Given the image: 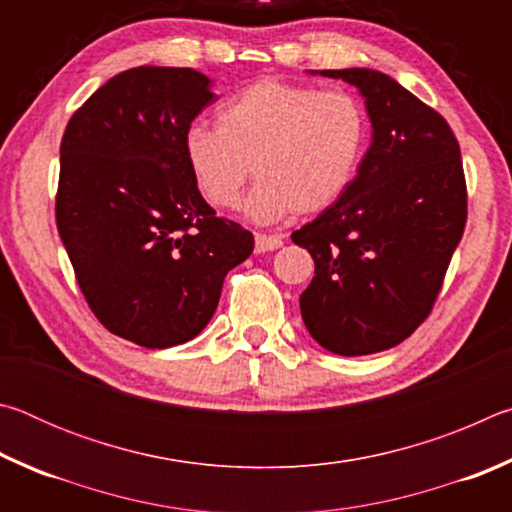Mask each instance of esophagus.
<instances>
[{
	"label": "esophagus",
	"instance_id": "obj_1",
	"mask_svg": "<svg viewBox=\"0 0 512 512\" xmlns=\"http://www.w3.org/2000/svg\"><path fill=\"white\" fill-rule=\"evenodd\" d=\"M284 244L282 237L277 235H257L255 237V253H268V250H277Z\"/></svg>",
	"mask_w": 512,
	"mask_h": 512
}]
</instances>
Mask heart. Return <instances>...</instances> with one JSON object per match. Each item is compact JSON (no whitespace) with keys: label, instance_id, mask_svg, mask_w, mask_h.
<instances>
[{"label":"heart","instance_id":"obj_1","mask_svg":"<svg viewBox=\"0 0 512 512\" xmlns=\"http://www.w3.org/2000/svg\"><path fill=\"white\" fill-rule=\"evenodd\" d=\"M216 119L219 128L185 133L189 173L207 203L232 210L255 164L259 183L244 212L257 223L327 210L354 183L368 146L366 110L343 90L262 79L225 101Z\"/></svg>","mask_w":512,"mask_h":512}]
</instances>
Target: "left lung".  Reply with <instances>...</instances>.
I'll return each instance as SVG.
<instances>
[{
    "label": "left lung",
    "instance_id": "1",
    "mask_svg": "<svg viewBox=\"0 0 512 512\" xmlns=\"http://www.w3.org/2000/svg\"><path fill=\"white\" fill-rule=\"evenodd\" d=\"M366 99L372 142L339 201L291 235L314 257L300 314L341 357L393 348L429 316L463 237L467 192L447 121L391 76L323 69Z\"/></svg>",
    "mask_w": 512,
    "mask_h": 512
}]
</instances>
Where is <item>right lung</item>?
<instances>
[{
	"label": "right lung",
	"instance_id": "right-lung-1",
	"mask_svg": "<svg viewBox=\"0 0 512 512\" xmlns=\"http://www.w3.org/2000/svg\"><path fill=\"white\" fill-rule=\"evenodd\" d=\"M212 101L192 67H133L74 112L60 142L58 235L99 323L142 348L201 334L255 246L205 203L185 162V133Z\"/></svg>",
	"mask_w": 512,
	"mask_h": 512
}]
</instances>
